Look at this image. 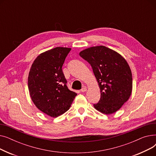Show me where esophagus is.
<instances>
[{
  "label": "esophagus",
  "mask_w": 156,
  "mask_h": 156,
  "mask_svg": "<svg viewBox=\"0 0 156 156\" xmlns=\"http://www.w3.org/2000/svg\"><path fill=\"white\" fill-rule=\"evenodd\" d=\"M87 88L86 87H83V88L81 89V92H85L87 91Z\"/></svg>",
  "instance_id": "obj_1"
}]
</instances>
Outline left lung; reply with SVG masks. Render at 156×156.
I'll list each match as a JSON object with an SVG mask.
<instances>
[{
	"instance_id": "8db88e82",
	"label": "left lung",
	"mask_w": 156,
	"mask_h": 156,
	"mask_svg": "<svg viewBox=\"0 0 156 156\" xmlns=\"http://www.w3.org/2000/svg\"><path fill=\"white\" fill-rule=\"evenodd\" d=\"M93 69L99 84L101 99L94 108L111 114L118 111L132 94V74L121 54L103 45L87 48L80 52Z\"/></svg>"
}]
</instances>
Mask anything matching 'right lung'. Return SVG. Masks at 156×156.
<instances>
[{
	"label": "right lung",
	"instance_id": "1",
	"mask_svg": "<svg viewBox=\"0 0 156 156\" xmlns=\"http://www.w3.org/2000/svg\"><path fill=\"white\" fill-rule=\"evenodd\" d=\"M71 49L57 47L40 54L29 72L28 85L33 102L52 118L66 112L77 95L68 89L62 70Z\"/></svg>",
	"mask_w": 156,
	"mask_h": 156
}]
</instances>
